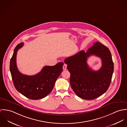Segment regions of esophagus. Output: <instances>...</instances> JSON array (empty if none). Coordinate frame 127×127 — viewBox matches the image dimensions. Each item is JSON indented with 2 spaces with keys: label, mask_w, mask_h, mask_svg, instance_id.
Returning <instances> with one entry per match:
<instances>
[{
  "label": "esophagus",
  "mask_w": 127,
  "mask_h": 127,
  "mask_svg": "<svg viewBox=\"0 0 127 127\" xmlns=\"http://www.w3.org/2000/svg\"><path fill=\"white\" fill-rule=\"evenodd\" d=\"M66 67H67V65L66 64H64V66H63V70H66Z\"/></svg>",
  "instance_id": "34e87169"
}]
</instances>
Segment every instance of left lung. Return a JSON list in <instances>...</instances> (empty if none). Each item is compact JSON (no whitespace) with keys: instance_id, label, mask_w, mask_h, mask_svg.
I'll return each mask as SVG.
<instances>
[{"instance_id":"obj_1","label":"left lung","mask_w":127,"mask_h":127,"mask_svg":"<svg viewBox=\"0 0 127 127\" xmlns=\"http://www.w3.org/2000/svg\"><path fill=\"white\" fill-rule=\"evenodd\" d=\"M91 55L101 59L102 65L97 71L90 69L87 60ZM64 63L70 73V84L73 91L79 97L93 100L101 96L109 89L114 69V64L109 48L96 42L87 52L81 51L66 58Z\"/></svg>"}]
</instances>
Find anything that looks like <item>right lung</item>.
Instances as JSON below:
<instances>
[{
  "label": "right lung",
  "instance_id": "obj_1",
  "mask_svg": "<svg viewBox=\"0 0 127 127\" xmlns=\"http://www.w3.org/2000/svg\"><path fill=\"white\" fill-rule=\"evenodd\" d=\"M24 43L21 42L15 47L10 61V70L16 90L26 97L38 100L47 96L52 91L55 83L63 71L64 63L60 62L54 66H45L35 75L22 74L17 66V52Z\"/></svg>",
  "mask_w": 127,
  "mask_h": 127
}]
</instances>
